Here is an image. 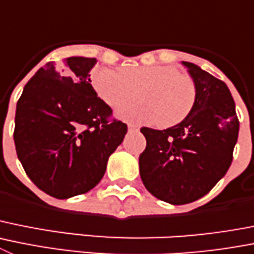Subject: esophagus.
<instances>
[{"label":"esophagus","instance_id":"obj_1","mask_svg":"<svg viewBox=\"0 0 254 254\" xmlns=\"http://www.w3.org/2000/svg\"><path fill=\"white\" fill-rule=\"evenodd\" d=\"M138 129H139V127L137 125H133V123H128V131L137 132Z\"/></svg>","mask_w":254,"mask_h":254}]
</instances>
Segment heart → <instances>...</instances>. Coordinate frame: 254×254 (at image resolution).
Returning a JSON list of instances; mask_svg holds the SVG:
<instances>
[{
    "label": "heart",
    "instance_id": "heart-1",
    "mask_svg": "<svg viewBox=\"0 0 254 254\" xmlns=\"http://www.w3.org/2000/svg\"><path fill=\"white\" fill-rule=\"evenodd\" d=\"M92 83L99 97L113 108L134 101L139 92L142 103L123 107L118 116L132 122H159L162 127L185 120L196 99L194 80L169 65L95 68Z\"/></svg>",
    "mask_w": 254,
    "mask_h": 254
}]
</instances>
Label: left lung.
Instances as JSON below:
<instances>
[{"label": "left lung", "instance_id": "left-lung-1", "mask_svg": "<svg viewBox=\"0 0 254 254\" xmlns=\"http://www.w3.org/2000/svg\"><path fill=\"white\" fill-rule=\"evenodd\" d=\"M196 88L188 117L170 128L142 127L145 151L139 175L155 197L173 205L208 194L225 175L233 159L239 122L227 84L189 62H181Z\"/></svg>", "mask_w": 254, "mask_h": 254}]
</instances>
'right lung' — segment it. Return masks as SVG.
I'll return each mask as SVG.
<instances>
[{
	"instance_id": "1",
	"label": "right lung",
	"mask_w": 254,
	"mask_h": 254,
	"mask_svg": "<svg viewBox=\"0 0 254 254\" xmlns=\"http://www.w3.org/2000/svg\"><path fill=\"white\" fill-rule=\"evenodd\" d=\"M94 58L50 62L27 81L16 107V152L27 176L57 199L84 194L103 178L127 126L111 121L89 71Z\"/></svg>"
}]
</instances>
